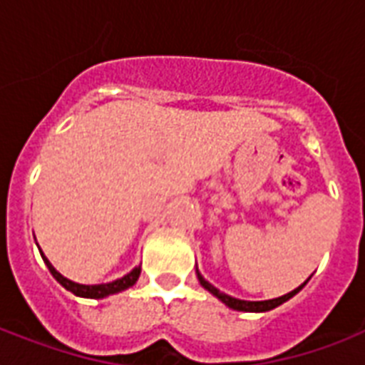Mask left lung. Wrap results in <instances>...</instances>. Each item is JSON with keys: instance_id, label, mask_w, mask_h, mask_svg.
Wrapping results in <instances>:
<instances>
[{"instance_id": "1", "label": "left lung", "mask_w": 365, "mask_h": 365, "mask_svg": "<svg viewBox=\"0 0 365 365\" xmlns=\"http://www.w3.org/2000/svg\"><path fill=\"white\" fill-rule=\"evenodd\" d=\"M197 277H199V282L202 284V288H206L210 294H214L220 301H223L225 305L231 307V309H235V311H244V312H265V311H271V309H274V307L282 305L284 301H288L289 297H294L297 292H299L303 286H305L309 280H307L305 284H301L299 288H295L294 292H289V294L282 295V297H277V299H269V301H242V299H235V297H231V295H225L222 294L220 289L214 288L208 280H205L202 278V274H200L199 271H197Z\"/></svg>"}]
</instances>
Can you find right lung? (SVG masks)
<instances>
[{
    "instance_id": "1",
    "label": "right lung",
    "mask_w": 365,
    "mask_h": 365,
    "mask_svg": "<svg viewBox=\"0 0 365 365\" xmlns=\"http://www.w3.org/2000/svg\"><path fill=\"white\" fill-rule=\"evenodd\" d=\"M43 255V252H41ZM43 259H45V263H47L48 271H51V274H53L56 280H58L62 286H64L68 292H71V294L79 295V297H93V299H102V297H106V295H111V294H119V292H123V289L130 288V286H134L138 280V277H140V267H134L126 277L119 278V280H115V282H110V284H94V286H85V284H76L71 282V280H68L66 277H62L56 269H54L51 263H48V259L43 255Z\"/></svg>"
}]
</instances>
